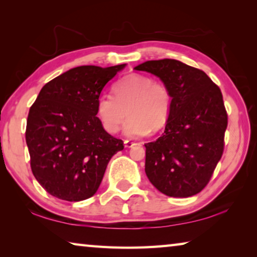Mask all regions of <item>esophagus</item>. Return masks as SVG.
Masks as SVG:
<instances>
[{
  "label": "esophagus",
  "mask_w": 257,
  "mask_h": 257,
  "mask_svg": "<svg viewBox=\"0 0 257 257\" xmlns=\"http://www.w3.org/2000/svg\"><path fill=\"white\" fill-rule=\"evenodd\" d=\"M136 145H137L136 143H134V142L124 141V147H127V149H130V147H134V146H136Z\"/></svg>",
  "instance_id": "obj_1"
}]
</instances>
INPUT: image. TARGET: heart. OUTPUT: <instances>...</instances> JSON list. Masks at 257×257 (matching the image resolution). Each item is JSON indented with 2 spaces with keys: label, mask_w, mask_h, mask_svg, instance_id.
I'll use <instances>...</instances> for the list:
<instances>
[{
  "label": "heart",
  "mask_w": 257,
  "mask_h": 257,
  "mask_svg": "<svg viewBox=\"0 0 257 257\" xmlns=\"http://www.w3.org/2000/svg\"><path fill=\"white\" fill-rule=\"evenodd\" d=\"M113 94H103L96 103V114L108 134L123 127L128 137H141L149 132L158 133L167 125L172 110V94L162 80L132 73L113 85Z\"/></svg>",
  "instance_id": "b5f03b06"
}]
</instances>
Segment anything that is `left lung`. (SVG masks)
<instances>
[{
  "mask_svg": "<svg viewBox=\"0 0 257 257\" xmlns=\"http://www.w3.org/2000/svg\"><path fill=\"white\" fill-rule=\"evenodd\" d=\"M135 70L158 76L172 94L164 133L145 144L147 178L167 196L198 194L223 154L228 114L222 93L205 72L178 60L146 61Z\"/></svg>",
  "mask_w": 257,
  "mask_h": 257,
  "instance_id": "8db88e82",
  "label": "left lung"
}]
</instances>
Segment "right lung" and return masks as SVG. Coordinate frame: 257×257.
I'll list each match as a JSON object with an SVG mask.
<instances>
[{
  "label": "right lung",
  "mask_w": 257,
  "mask_h": 257,
  "mask_svg": "<svg viewBox=\"0 0 257 257\" xmlns=\"http://www.w3.org/2000/svg\"><path fill=\"white\" fill-rule=\"evenodd\" d=\"M125 64L81 66L47 82L30 106L26 143L30 168L47 193L69 202L96 193L108 161L123 150L96 116L104 86Z\"/></svg>",
  "instance_id": "1"
}]
</instances>
